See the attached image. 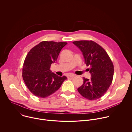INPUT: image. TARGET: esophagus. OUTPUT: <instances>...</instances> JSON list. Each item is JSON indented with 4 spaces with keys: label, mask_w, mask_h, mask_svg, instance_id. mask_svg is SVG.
I'll return each instance as SVG.
<instances>
[{
    "label": "esophagus",
    "mask_w": 132,
    "mask_h": 132,
    "mask_svg": "<svg viewBox=\"0 0 132 132\" xmlns=\"http://www.w3.org/2000/svg\"><path fill=\"white\" fill-rule=\"evenodd\" d=\"M75 76V75L74 74H69V75H68V77H70V78H73Z\"/></svg>",
    "instance_id": "1"
}]
</instances>
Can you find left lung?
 Returning a JSON list of instances; mask_svg holds the SVG:
<instances>
[{
  "label": "left lung",
  "mask_w": 132,
  "mask_h": 132,
  "mask_svg": "<svg viewBox=\"0 0 132 132\" xmlns=\"http://www.w3.org/2000/svg\"><path fill=\"white\" fill-rule=\"evenodd\" d=\"M81 51L91 78H83L84 82L77 90L84 98L95 100L100 98L107 91L113 80L114 66L106 51L92 41L72 42Z\"/></svg>",
  "instance_id": "obj_1"
}]
</instances>
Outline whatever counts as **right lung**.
I'll return each mask as SVG.
<instances>
[{"label":"right lung","mask_w":132,"mask_h":132,"mask_svg":"<svg viewBox=\"0 0 132 132\" xmlns=\"http://www.w3.org/2000/svg\"><path fill=\"white\" fill-rule=\"evenodd\" d=\"M66 42L43 41L33 47L25 59L22 77L29 90L37 97L44 98L54 93L67 79L60 77L50 70L57 61Z\"/></svg>","instance_id":"obj_1"}]
</instances>
